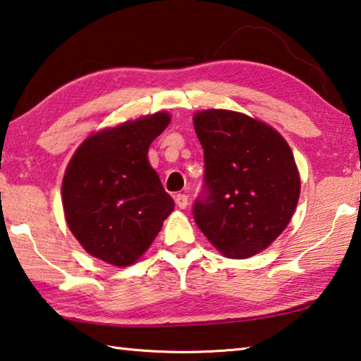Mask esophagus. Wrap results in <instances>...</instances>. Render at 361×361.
Returning <instances> with one entry per match:
<instances>
[{"mask_svg":"<svg viewBox=\"0 0 361 361\" xmlns=\"http://www.w3.org/2000/svg\"><path fill=\"white\" fill-rule=\"evenodd\" d=\"M176 204L180 207V209H185V207L188 206V197L184 193H179L176 195Z\"/></svg>","mask_w":361,"mask_h":361,"instance_id":"obj_1","label":"esophagus"}]
</instances>
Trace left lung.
Instances as JSON below:
<instances>
[{
  "instance_id": "obj_1",
  "label": "left lung",
  "mask_w": 361,
  "mask_h": 361,
  "mask_svg": "<svg viewBox=\"0 0 361 361\" xmlns=\"http://www.w3.org/2000/svg\"><path fill=\"white\" fill-rule=\"evenodd\" d=\"M193 125L204 150L195 222L225 257L255 255L287 228L298 204L292 149L273 126L241 112L201 111Z\"/></svg>"
}]
</instances>
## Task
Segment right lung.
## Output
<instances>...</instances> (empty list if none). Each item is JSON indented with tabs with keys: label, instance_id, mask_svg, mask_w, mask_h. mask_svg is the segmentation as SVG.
Here are the masks:
<instances>
[{
	"label": "right lung",
	"instance_id": "add662e5",
	"mask_svg": "<svg viewBox=\"0 0 361 361\" xmlns=\"http://www.w3.org/2000/svg\"><path fill=\"white\" fill-rule=\"evenodd\" d=\"M169 122L168 112H157L94 133L66 168L61 198L69 230L88 254L114 267L135 263L174 209L147 160Z\"/></svg>",
	"mask_w": 361,
	"mask_h": 361
}]
</instances>
